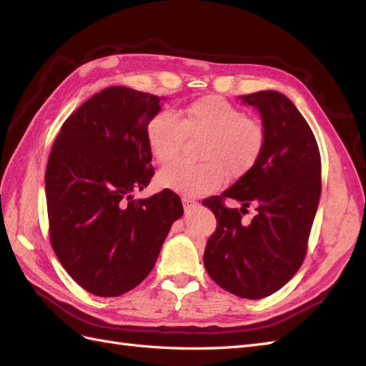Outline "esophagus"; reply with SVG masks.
Wrapping results in <instances>:
<instances>
[{"instance_id": "esophagus-1", "label": "esophagus", "mask_w": 366, "mask_h": 366, "mask_svg": "<svg viewBox=\"0 0 366 366\" xmlns=\"http://www.w3.org/2000/svg\"><path fill=\"white\" fill-rule=\"evenodd\" d=\"M183 207H184V210H191L192 207H197L198 206V203L197 202H194V200H191V198H183Z\"/></svg>"}]
</instances>
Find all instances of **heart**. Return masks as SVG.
Here are the masks:
<instances>
[{
  "instance_id": "obj_1",
  "label": "heart",
  "mask_w": 366,
  "mask_h": 366,
  "mask_svg": "<svg viewBox=\"0 0 366 366\" xmlns=\"http://www.w3.org/2000/svg\"><path fill=\"white\" fill-rule=\"evenodd\" d=\"M186 137H206L202 164L172 162L157 174V184L187 197L217 191L224 177L235 180L247 174L259 159L265 132L257 120L226 99L209 96L187 107L179 119L160 112L147 127L152 157L160 163L179 156Z\"/></svg>"
}]
</instances>
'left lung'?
I'll use <instances>...</instances> for the list:
<instances>
[{
  "label": "left lung",
  "mask_w": 366,
  "mask_h": 366,
  "mask_svg": "<svg viewBox=\"0 0 366 366\" xmlns=\"http://www.w3.org/2000/svg\"><path fill=\"white\" fill-rule=\"evenodd\" d=\"M239 99L262 117L264 148L247 174L203 200L217 218L203 261L221 289L261 299L278 292L304 262L322 189L320 154L312 128L289 97L265 90ZM226 197L239 201L242 209L227 208ZM249 205L255 215L242 224Z\"/></svg>",
  "instance_id": "left-lung-1"
}]
</instances>
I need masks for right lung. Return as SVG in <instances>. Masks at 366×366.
Instances as JSON below:
<instances>
[{"instance_id":"right-lung-1","label":"right lung","mask_w":366,"mask_h":366,"mask_svg":"<svg viewBox=\"0 0 366 366\" xmlns=\"http://www.w3.org/2000/svg\"><path fill=\"white\" fill-rule=\"evenodd\" d=\"M160 108L159 96L108 86L64 122L53 143L46 169L50 242L62 267L96 296H120L145 280L183 215L169 189L132 198L154 175L147 127Z\"/></svg>"}]
</instances>
